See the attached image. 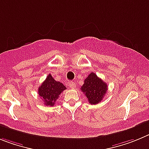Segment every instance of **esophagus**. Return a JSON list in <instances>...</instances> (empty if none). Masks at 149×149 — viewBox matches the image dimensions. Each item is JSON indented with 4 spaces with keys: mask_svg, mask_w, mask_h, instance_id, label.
Here are the masks:
<instances>
[{
    "mask_svg": "<svg viewBox=\"0 0 149 149\" xmlns=\"http://www.w3.org/2000/svg\"><path fill=\"white\" fill-rule=\"evenodd\" d=\"M68 86H69L70 88H75L76 84H75V83L73 82V81H70V82L68 83Z\"/></svg>",
    "mask_w": 149,
    "mask_h": 149,
    "instance_id": "obj_1",
    "label": "esophagus"
}]
</instances>
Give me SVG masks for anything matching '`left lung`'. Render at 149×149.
I'll return each mask as SVG.
<instances>
[{
  "label": "left lung",
  "mask_w": 149,
  "mask_h": 149,
  "mask_svg": "<svg viewBox=\"0 0 149 149\" xmlns=\"http://www.w3.org/2000/svg\"><path fill=\"white\" fill-rule=\"evenodd\" d=\"M81 90L88 98L90 104H96L102 100L108 90V85L92 72L84 81Z\"/></svg>",
  "instance_id": "8db88e82"
}]
</instances>
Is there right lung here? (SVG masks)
Wrapping results in <instances>:
<instances>
[{"instance_id":"obj_1","label":"right lung","mask_w":149,"mask_h":149,"mask_svg":"<svg viewBox=\"0 0 149 149\" xmlns=\"http://www.w3.org/2000/svg\"><path fill=\"white\" fill-rule=\"evenodd\" d=\"M65 89L66 87L62 83L56 81L52 75L49 74L45 81L38 88V94L40 97L43 99L42 100L45 105L53 106L59 95Z\"/></svg>"}]
</instances>
